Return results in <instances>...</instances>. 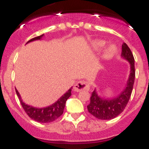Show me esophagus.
Listing matches in <instances>:
<instances>
[{
    "mask_svg": "<svg viewBox=\"0 0 149 149\" xmlns=\"http://www.w3.org/2000/svg\"><path fill=\"white\" fill-rule=\"evenodd\" d=\"M89 89H90V85H89L88 82L86 80H80V81L77 82L73 87L74 91H77V92H80L82 91H88Z\"/></svg>",
    "mask_w": 149,
    "mask_h": 149,
    "instance_id": "obj_1",
    "label": "esophagus"
}]
</instances>
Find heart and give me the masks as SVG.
<instances>
[{"label":"heart","mask_w":149,"mask_h":149,"mask_svg":"<svg viewBox=\"0 0 149 149\" xmlns=\"http://www.w3.org/2000/svg\"><path fill=\"white\" fill-rule=\"evenodd\" d=\"M105 44H106V43H105L104 41L97 40L93 43V46L95 49L99 50L101 49L105 45ZM114 52H115V48L113 47V46H111V47H109V49H107V54H108V55H111V54L113 53Z\"/></svg>","instance_id":"b5f03b06"}]
</instances>
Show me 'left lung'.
<instances>
[{
    "instance_id": "left-lung-1",
    "label": "left lung",
    "mask_w": 149,
    "mask_h": 149,
    "mask_svg": "<svg viewBox=\"0 0 149 149\" xmlns=\"http://www.w3.org/2000/svg\"><path fill=\"white\" fill-rule=\"evenodd\" d=\"M121 56L130 63L131 72L127 80V85L122 93L113 99H104L97 95L94 90L92 92L91 97V103L87 106L89 113L100 120H111L118 116L127 106L132 95L134 78V58L132 51L126 43H123Z\"/></svg>"
}]
</instances>
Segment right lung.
<instances>
[{
  "label": "right lung",
  "instance_id": "obj_1",
  "mask_svg": "<svg viewBox=\"0 0 149 149\" xmlns=\"http://www.w3.org/2000/svg\"><path fill=\"white\" fill-rule=\"evenodd\" d=\"M43 36L44 35H42V36H37L36 38H31V40H29L27 43L32 42V41L41 39ZM71 91H72V88H70L56 103L52 104L51 106L43 107V108H36V107H34L27 105V104H25L24 102L22 101L21 96H20L19 93H18V91L17 90H16V93H17V97L19 98L20 103L22 104V107H23V109L25 111V113L29 115V118H31V119L36 120L37 122L49 123L56 120L57 118H59L63 114L64 108H65V102H66L68 98L71 96Z\"/></svg>",
  "mask_w": 149,
  "mask_h": 149
}]
</instances>
